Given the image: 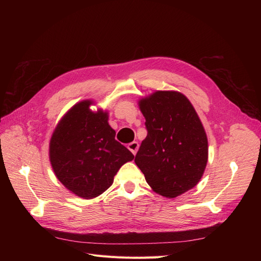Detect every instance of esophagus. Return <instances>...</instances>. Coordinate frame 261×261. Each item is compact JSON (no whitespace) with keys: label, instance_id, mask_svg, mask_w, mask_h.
Here are the masks:
<instances>
[{"label":"esophagus","instance_id":"esophagus-1","mask_svg":"<svg viewBox=\"0 0 261 261\" xmlns=\"http://www.w3.org/2000/svg\"><path fill=\"white\" fill-rule=\"evenodd\" d=\"M127 148L130 150L133 154H136L137 151H138V148H139V144L137 143V141H133V143L128 144Z\"/></svg>","mask_w":261,"mask_h":261}]
</instances>
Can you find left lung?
Returning <instances> with one entry per match:
<instances>
[{"instance_id": "1", "label": "left lung", "mask_w": 261, "mask_h": 261, "mask_svg": "<svg viewBox=\"0 0 261 261\" xmlns=\"http://www.w3.org/2000/svg\"><path fill=\"white\" fill-rule=\"evenodd\" d=\"M138 106L148 134L135 163L153 192L175 198L203 175L208 162L206 130L191 101L178 91H154Z\"/></svg>"}]
</instances>
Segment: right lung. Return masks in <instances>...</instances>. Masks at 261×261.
<instances>
[{"label":"right lung","instance_id":"obj_1","mask_svg":"<svg viewBox=\"0 0 261 261\" xmlns=\"http://www.w3.org/2000/svg\"><path fill=\"white\" fill-rule=\"evenodd\" d=\"M92 100L70 108L55 127L49 158L55 176L78 197L91 199L113 184L114 176L134 154L115 140L109 113L90 110Z\"/></svg>","mask_w":261,"mask_h":261}]
</instances>
